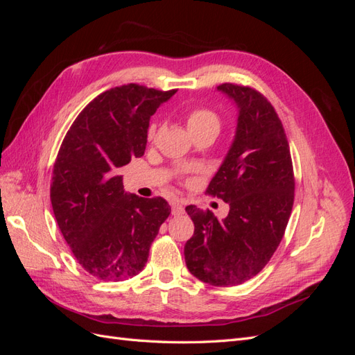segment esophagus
Here are the masks:
<instances>
[{"mask_svg": "<svg viewBox=\"0 0 355 355\" xmlns=\"http://www.w3.org/2000/svg\"><path fill=\"white\" fill-rule=\"evenodd\" d=\"M184 211H185V207H184V204H182V201L175 200L173 202H171V214H175V216H180V214H184Z\"/></svg>", "mask_w": 355, "mask_h": 355, "instance_id": "34e87169", "label": "esophagus"}]
</instances>
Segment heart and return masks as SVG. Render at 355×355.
Wrapping results in <instances>:
<instances>
[{
	"label": "heart",
	"mask_w": 355,
	"mask_h": 355,
	"mask_svg": "<svg viewBox=\"0 0 355 355\" xmlns=\"http://www.w3.org/2000/svg\"><path fill=\"white\" fill-rule=\"evenodd\" d=\"M187 124L188 128L192 130H197V128H202V127H209V125H214L219 128V120L214 112L204 110V108H196L187 114ZM157 132V125L151 124L148 128V137L153 139L155 136Z\"/></svg>",
	"instance_id": "b5f03b06"
}]
</instances>
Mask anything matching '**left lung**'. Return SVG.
<instances>
[{
	"label": "left lung",
	"instance_id": "left-lung-1",
	"mask_svg": "<svg viewBox=\"0 0 355 355\" xmlns=\"http://www.w3.org/2000/svg\"><path fill=\"white\" fill-rule=\"evenodd\" d=\"M218 92L239 110L235 136L207 192L230 204L219 220L196 206L185 210L196 225L185 244L189 272L211 286L250 280L270 262L293 207L292 157L272 105L250 87L225 83Z\"/></svg>",
	"mask_w": 355,
	"mask_h": 355
}]
</instances>
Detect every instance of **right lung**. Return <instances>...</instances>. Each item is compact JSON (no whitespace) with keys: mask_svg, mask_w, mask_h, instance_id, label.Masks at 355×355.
Listing matches in <instances>:
<instances>
[{"mask_svg":"<svg viewBox=\"0 0 355 355\" xmlns=\"http://www.w3.org/2000/svg\"><path fill=\"white\" fill-rule=\"evenodd\" d=\"M176 90L125 84L99 94L73 121L53 168L51 207L75 259L103 282L144 270L170 214L161 197L127 194L120 167L142 157L149 118Z\"/></svg>","mask_w":355,"mask_h":355,"instance_id":"1","label":"right lung"}]
</instances>
